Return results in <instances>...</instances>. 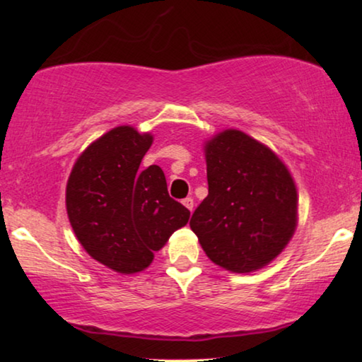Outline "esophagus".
<instances>
[{"mask_svg":"<svg viewBox=\"0 0 362 362\" xmlns=\"http://www.w3.org/2000/svg\"><path fill=\"white\" fill-rule=\"evenodd\" d=\"M182 204H185L189 211H192V207H194V199H192V197H186V199H182Z\"/></svg>","mask_w":362,"mask_h":362,"instance_id":"obj_1","label":"esophagus"}]
</instances>
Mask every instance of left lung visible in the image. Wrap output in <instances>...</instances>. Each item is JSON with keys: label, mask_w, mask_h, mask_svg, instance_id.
<instances>
[{"label": "left lung", "mask_w": 362, "mask_h": 362, "mask_svg": "<svg viewBox=\"0 0 362 362\" xmlns=\"http://www.w3.org/2000/svg\"><path fill=\"white\" fill-rule=\"evenodd\" d=\"M209 194L191 229L214 264L247 274L285 249L296 227V187L274 151L239 130L206 143Z\"/></svg>", "instance_id": "left-lung-1"}]
</instances>
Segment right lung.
Here are the masks:
<instances>
[{
  "label": "right lung",
  "mask_w": 362,
  "mask_h": 362,
  "mask_svg": "<svg viewBox=\"0 0 362 362\" xmlns=\"http://www.w3.org/2000/svg\"><path fill=\"white\" fill-rule=\"evenodd\" d=\"M153 136L117 127L78 156L67 181L66 206L78 242L118 274H136L153 260L191 212L168 194L160 166L140 170Z\"/></svg>",
  "instance_id": "right-lung-1"
}]
</instances>
